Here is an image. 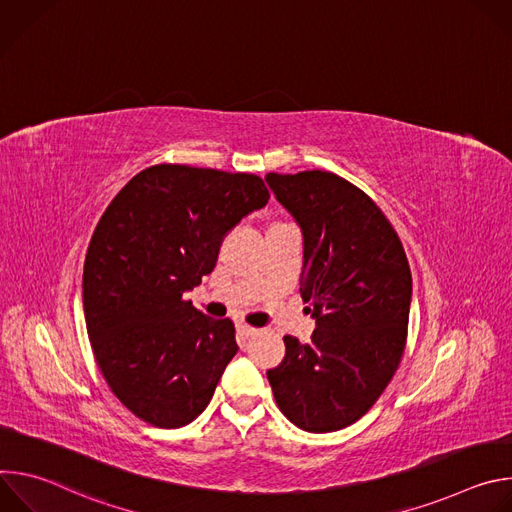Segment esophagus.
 Segmentation results:
<instances>
[{
    "label": "esophagus",
    "instance_id": "esophagus-1",
    "mask_svg": "<svg viewBox=\"0 0 512 512\" xmlns=\"http://www.w3.org/2000/svg\"><path fill=\"white\" fill-rule=\"evenodd\" d=\"M237 332H239V336L241 338H253L259 330L257 328H253V326H249V324H237Z\"/></svg>",
    "mask_w": 512,
    "mask_h": 512
}]
</instances>
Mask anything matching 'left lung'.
Segmentation results:
<instances>
[{
	"label": "left lung",
	"mask_w": 512,
	"mask_h": 512,
	"mask_svg": "<svg viewBox=\"0 0 512 512\" xmlns=\"http://www.w3.org/2000/svg\"><path fill=\"white\" fill-rule=\"evenodd\" d=\"M304 233L302 300L316 330L283 336L267 371L281 413L304 431L358 421L391 383L407 342L411 269L389 218L348 180L322 170L265 176Z\"/></svg>",
	"instance_id": "left-lung-1"
}]
</instances>
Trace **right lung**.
<instances>
[{
	"instance_id": "add662e5",
	"label": "right lung",
	"mask_w": 512,
	"mask_h": 512,
	"mask_svg": "<svg viewBox=\"0 0 512 512\" xmlns=\"http://www.w3.org/2000/svg\"><path fill=\"white\" fill-rule=\"evenodd\" d=\"M255 174L158 164L111 200L91 237L83 308L113 395L156 427H182L210 403L237 354L233 320L198 312L184 291L208 275L225 235L263 208Z\"/></svg>"
}]
</instances>
